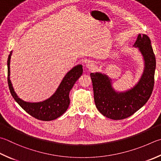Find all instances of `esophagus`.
Listing matches in <instances>:
<instances>
[{
	"mask_svg": "<svg viewBox=\"0 0 161 161\" xmlns=\"http://www.w3.org/2000/svg\"><path fill=\"white\" fill-rule=\"evenodd\" d=\"M86 67L87 69H89L90 71H93L96 69V65L95 64H94L93 62H88L86 64Z\"/></svg>",
	"mask_w": 161,
	"mask_h": 161,
	"instance_id": "34e87169",
	"label": "esophagus"
}]
</instances>
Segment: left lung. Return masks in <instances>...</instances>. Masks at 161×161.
Instances as JSON below:
<instances>
[{
	"label": "left lung",
	"mask_w": 161,
	"mask_h": 161,
	"mask_svg": "<svg viewBox=\"0 0 161 161\" xmlns=\"http://www.w3.org/2000/svg\"><path fill=\"white\" fill-rule=\"evenodd\" d=\"M133 46L138 48L143 57L144 69L140 79L132 88L117 92L107 75L90 74L96 107L103 116L111 119L122 120L132 116L146 104L153 89L156 57L150 38L146 34H139Z\"/></svg>",
	"instance_id": "8db88e82"
}]
</instances>
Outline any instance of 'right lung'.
<instances>
[{
  "label": "right lung",
  "mask_w": 161,
  "mask_h": 161,
  "mask_svg": "<svg viewBox=\"0 0 161 161\" xmlns=\"http://www.w3.org/2000/svg\"><path fill=\"white\" fill-rule=\"evenodd\" d=\"M12 53L13 51L10 52L8 59V82L11 95L18 104L31 116L41 120H53L64 114L70 104L69 92L75 82L83 74V66L78 64L73 67L65 75L58 88L50 97L40 102H25L17 95L10 79Z\"/></svg>",
  "instance_id": "1"
}]
</instances>
